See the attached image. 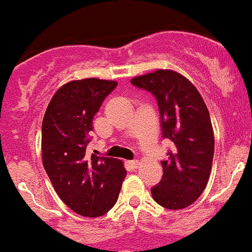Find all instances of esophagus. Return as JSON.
Returning <instances> with one entry per match:
<instances>
[{
	"instance_id": "esophagus-1",
	"label": "esophagus",
	"mask_w": 252,
	"mask_h": 252,
	"mask_svg": "<svg viewBox=\"0 0 252 252\" xmlns=\"http://www.w3.org/2000/svg\"><path fill=\"white\" fill-rule=\"evenodd\" d=\"M130 165L132 166L133 169H137V166L140 165V161L139 160H132V161H130Z\"/></svg>"
}]
</instances>
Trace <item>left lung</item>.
Listing matches in <instances>:
<instances>
[{"label":"left lung","mask_w":252,"mask_h":252,"mask_svg":"<svg viewBox=\"0 0 252 252\" xmlns=\"http://www.w3.org/2000/svg\"><path fill=\"white\" fill-rule=\"evenodd\" d=\"M131 83L155 95L161 135L173 142L161 161V180L151 188L154 201L168 209L187 208L203 193L212 169L215 135L208 108L192 82L175 70L158 69Z\"/></svg>","instance_id":"8db88e82"}]
</instances>
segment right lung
I'll list each match as a JSON object with an SVG mask.
<instances>
[{
  "mask_svg": "<svg viewBox=\"0 0 252 252\" xmlns=\"http://www.w3.org/2000/svg\"><path fill=\"white\" fill-rule=\"evenodd\" d=\"M117 86L86 78L62 86L53 95L41 126V155L60 199L84 217H99L115 206L126 177L119 159L87 153L93 116Z\"/></svg>",
  "mask_w": 252,
  "mask_h": 252,
  "instance_id": "1",
  "label": "right lung"
}]
</instances>
